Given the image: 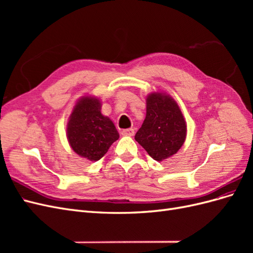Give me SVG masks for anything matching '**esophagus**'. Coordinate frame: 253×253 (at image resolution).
<instances>
[{
	"label": "esophagus",
	"mask_w": 253,
	"mask_h": 253,
	"mask_svg": "<svg viewBox=\"0 0 253 253\" xmlns=\"http://www.w3.org/2000/svg\"><path fill=\"white\" fill-rule=\"evenodd\" d=\"M134 128H126V129H122L121 134L124 136H133L134 135Z\"/></svg>",
	"instance_id": "obj_1"
}]
</instances>
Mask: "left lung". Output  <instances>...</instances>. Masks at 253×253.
I'll return each mask as SVG.
<instances>
[{"instance_id": "8db88e82", "label": "left lung", "mask_w": 253, "mask_h": 253, "mask_svg": "<svg viewBox=\"0 0 253 253\" xmlns=\"http://www.w3.org/2000/svg\"><path fill=\"white\" fill-rule=\"evenodd\" d=\"M187 125L169 95L153 93L147 98V116L135 140L157 162L176 154L185 142Z\"/></svg>"}]
</instances>
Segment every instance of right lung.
I'll list each match as a JSON object with an SVG mask.
<instances>
[{"mask_svg":"<svg viewBox=\"0 0 253 253\" xmlns=\"http://www.w3.org/2000/svg\"><path fill=\"white\" fill-rule=\"evenodd\" d=\"M118 138L113 121L101 114L100 101L91 97L81 98L67 124V139L72 149L81 157L97 162Z\"/></svg>","mask_w":253,"mask_h":253,"instance_id":"1","label":"right lung"}]
</instances>
